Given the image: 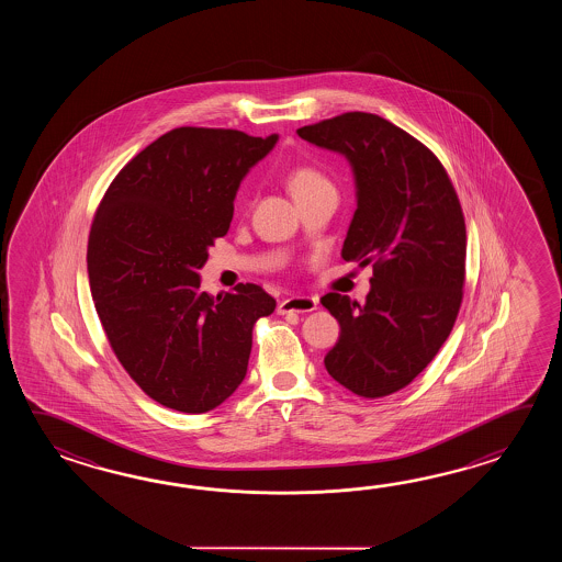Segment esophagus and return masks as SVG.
<instances>
[{
  "instance_id": "esophagus-1",
  "label": "esophagus",
  "mask_w": 562,
  "mask_h": 562,
  "mask_svg": "<svg viewBox=\"0 0 562 562\" xmlns=\"http://www.w3.org/2000/svg\"><path fill=\"white\" fill-rule=\"evenodd\" d=\"M317 310V299L305 297V295H293L286 297L277 305V313L286 315V313H310Z\"/></svg>"
}]
</instances>
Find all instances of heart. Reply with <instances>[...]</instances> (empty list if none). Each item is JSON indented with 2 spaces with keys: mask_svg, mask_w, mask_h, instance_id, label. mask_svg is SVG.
<instances>
[{
  "mask_svg": "<svg viewBox=\"0 0 562 562\" xmlns=\"http://www.w3.org/2000/svg\"><path fill=\"white\" fill-rule=\"evenodd\" d=\"M286 184H289V191L293 192V196H299L303 192L329 184V180L325 179L317 168L297 167L289 172Z\"/></svg>",
  "mask_w": 562,
  "mask_h": 562,
  "instance_id": "b5f03b06",
  "label": "heart"
}]
</instances>
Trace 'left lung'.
Returning a JSON list of instances; mask_svg holds the SVG:
<instances>
[{
	"label": "left lung",
	"instance_id": "1",
	"mask_svg": "<svg viewBox=\"0 0 562 562\" xmlns=\"http://www.w3.org/2000/svg\"><path fill=\"white\" fill-rule=\"evenodd\" d=\"M297 134L349 160L358 209L341 257L373 263L363 305L322 297L341 327L325 370L361 397L394 394L440 351L460 311L467 225L458 194L430 148L382 116L346 112Z\"/></svg>",
	"mask_w": 562,
	"mask_h": 562
}]
</instances>
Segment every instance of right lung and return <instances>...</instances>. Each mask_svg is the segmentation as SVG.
<instances>
[{
	"mask_svg": "<svg viewBox=\"0 0 562 562\" xmlns=\"http://www.w3.org/2000/svg\"><path fill=\"white\" fill-rule=\"evenodd\" d=\"M279 136L182 126L132 158L88 237V277L110 347L144 394L204 414L247 375L252 325L276 311L263 286L201 291L209 247L227 235L240 180Z\"/></svg>",
	"mask_w": 562,
	"mask_h": 562,
	"instance_id": "right-lung-1",
	"label": "right lung"
}]
</instances>
